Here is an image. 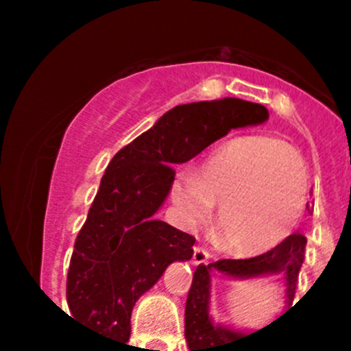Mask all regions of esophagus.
Here are the masks:
<instances>
[{"label":"esophagus","mask_w":351,"mask_h":351,"mask_svg":"<svg viewBox=\"0 0 351 351\" xmlns=\"http://www.w3.org/2000/svg\"><path fill=\"white\" fill-rule=\"evenodd\" d=\"M210 258V253L204 246H197L193 250V263L200 265V263H207Z\"/></svg>","instance_id":"34e87169"}]
</instances>
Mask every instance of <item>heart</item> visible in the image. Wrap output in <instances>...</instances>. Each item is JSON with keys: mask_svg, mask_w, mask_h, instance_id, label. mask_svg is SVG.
<instances>
[{"mask_svg": "<svg viewBox=\"0 0 351 351\" xmlns=\"http://www.w3.org/2000/svg\"><path fill=\"white\" fill-rule=\"evenodd\" d=\"M306 191V169L290 145L271 137H241L214 149L197 176L176 173L170 197L190 226L207 221L218 202L223 247L256 255L293 230Z\"/></svg>", "mask_w": 351, "mask_h": 351, "instance_id": "1", "label": "heart"}]
</instances>
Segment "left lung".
Segmentation results:
<instances>
[{
	"instance_id": "obj_1",
	"label": "left lung",
	"mask_w": 351,
	"mask_h": 351,
	"mask_svg": "<svg viewBox=\"0 0 351 351\" xmlns=\"http://www.w3.org/2000/svg\"><path fill=\"white\" fill-rule=\"evenodd\" d=\"M304 250H306V237L300 234H291L285 239L283 243L265 251L262 255L253 256V258H225L209 263V265L200 263L193 274V283H191L190 293L186 299L184 309V336L190 350L234 351L230 348L232 345L262 332V328H269L271 324L276 322H271L267 327H262L250 336L239 332V330L221 327V325H214L209 316L210 272L218 271L221 274L230 276V278H239V280H247V278H255V276L283 274L285 285H287V304L291 306L293 297H295L297 283H299L297 281L299 280V271L304 262Z\"/></svg>"
}]
</instances>
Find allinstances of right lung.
<instances>
[{
	"label": "right lung",
	"mask_w": 351,
	"mask_h": 351,
	"mask_svg": "<svg viewBox=\"0 0 351 351\" xmlns=\"http://www.w3.org/2000/svg\"><path fill=\"white\" fill-rule=\"evenodd\" d=\"M267 108L239 98L173 107L110 160L75 239L66 300L75 320L130 339L133 306L170 263L193 256L195 237L153 216L176 170L234 128L260 125Z\"/></svg>",
	"instance_id": "right-lung-1"
}]
</instances>
